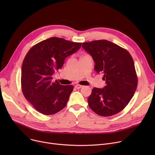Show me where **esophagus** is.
I'll use <instances>...</instances> for the list:
<instances>
[{
	"label": "esophagus",
	"mask_w": 155,
	"mask_h": 155,
	"mask_svg": "<svg viewBox=\"0 0 155 155\" xmlns=\"http://www.w3.org/2000/svg\"><path fill=\"white\" fill-rule=\"evenodd\" d=\"M82 87H83L82 85H76L75 86V87L76 88H77V89H80V88H82Z\"/></svg>",
	"instance_id": "34e87169"
}]
</instances>
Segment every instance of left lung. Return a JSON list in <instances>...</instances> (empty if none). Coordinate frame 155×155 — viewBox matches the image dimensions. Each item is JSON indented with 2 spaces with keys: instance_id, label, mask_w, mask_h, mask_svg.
Listing matches in <instances>:
<instances>
[{
  "instance_id": "1",
  "label": "left lung",
  "mask_w": 155,
  "mask_h": 155,
  "mask_svg": "<svg viewBox=\"0 0 155 155\" xmlns=\"http://www.w3.org/2000/svg\"><path fill=\"white\" fill-rule=\"evenodd\" d=\"M95 62L94 70L104 74L105 86L94 88L88 98L97 114L108 117L123 110L136 90L137 77L131 55L120 46L105 39L82 44Z\"/></svg>"
}]
</instances>
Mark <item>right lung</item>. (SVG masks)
Segmentation results:
<instances>
[{"label": "right lung", "instance_id": "obj_1", "mask_svg": "<svg viewBox=\"0 0 155 155\" xmlns=\"http://www.w3.org/2000/svg\"><path fill=\"white\" fill-rule=\"evenodd\" d=\"M81 45L82 43L52 37L35 45L26 54L21 68L22 91L39 112L52 115L66 106L73 86L51 82L52 75Z\"/></svg>", "mask_w": 155, "mask_h": 155}]
</instances>
